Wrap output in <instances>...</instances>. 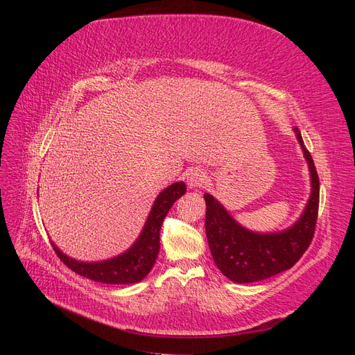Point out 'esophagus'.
Segmentation results:
<instances>
[{"instance_id":"1","label":"esophagus","mask_w":355,"mask_h":355,"mask_svg":"<svg viewBox=\"0 0 355 355\" xmlns=\"http://www.w3.org/2000/svg\"><path fill=\"white\" fill-rule=\"evenodd\" d=\"M206 180H207L206 173H204V171L200 170V168L191 170L189 173H188V178H187V182H188L189 188H198V187L206 184Z\"/></svg>"}]
</instances>
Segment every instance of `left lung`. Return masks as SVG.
<instances>
[{
    "label": "left lung",
    "mask_w": 355,
    "mask_h": 355,
    "mask_svg": "<svg viewBox=\"0 0 355 355\" xmlns=\"http://www.w3.org/2000/svg\"><path fill=\"white\" fill-rule=\"evenodd\" d=\"M302 146L311 175V196L304 213L292 227L280 232H253L245 230L210 194L206 200V235L214 263L235 283H253L290 270L309 247L314 237L320 180L314 159L305 148L299 128H293Z\"/></svg>",
    "instance_id": "obj_1"
}]
</instances>
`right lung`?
<instances>
[{"instance_id": "add662e5", "label": "right lung", "mask_w": 355, "mask_h": 355, "mask_svg": "<svg viewBox=\"0 0 355 355\" xmlns=\"http://www.w3.org/2000/svg\"><path fill=\"white\" fill-rule=\"evenodd\" d=\"M185 192L187 187L184 182H176L161 191L136 243L127 252L112 257V259L102 262H80L62 253L55 243H51L53 249L69 270L87 277L90 280L103 284H132L141 282L155 263L159 252V230L166 214L175 201Z\"/></svg>"}]
</instances>
